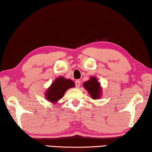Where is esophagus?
I'll use <instances>...</instances> for the list:
<instances>
[{
    "label": "esophagus",
    "mask_w": 152,
    "mask_h": 152,
    "mask_svg": "<svg viewBox=\"0 0 152 152\" xmlns=\"http://www.w3.org/2000/svg\"><path fill=\"white\" fill-rule=\"evenodd\" d=\"M75 84H76V86L77 87V88H78V87L80 86V80H77L75 81Z\"/></svg>",
    "instance_id": "34e87169"
}]
</instances>
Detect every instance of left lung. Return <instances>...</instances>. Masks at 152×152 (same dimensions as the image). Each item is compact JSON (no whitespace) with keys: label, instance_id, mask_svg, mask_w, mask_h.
Segmentation results:
<instances>
[{"label":"left lung","instance_id":"obj_1","mask_svg":"<svg viewBox=\"0 0 152 152\" xmlns=\"http://www.w3.org/2000/svg\"><path fill=\"white\" fill-rule=\"evenodd\" d=\"M83 86L91 95L92 99L96 100L101 97L102 92L101 84L98 82L95 76H92L89 80L84 82Z\"/></svg>","mask_w":152,"mask_h":152}]
</instances>
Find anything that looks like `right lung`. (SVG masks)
<instances>
[{
	"instance_id": "right-lung-1",
	"label": "right lung",
	"mask_w": 152,
	"mask_h": 152,
	"mask_svg": "<svg viewBox=\"0 0 152 152\" xmlns=\"http://www.w3.org/2000/svg\"><path fill=\"white\" fill-rule=\"evenodd\" d=\"M75 86L74 82L70 79H66L60 76L56 78L51 84L45 92V99L48 101L56 103L60 100L67 91V90Z\"/></svg>"
}]
</instances>
